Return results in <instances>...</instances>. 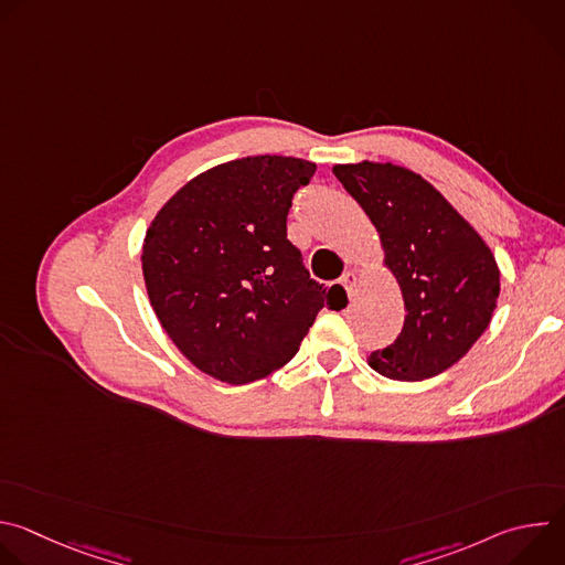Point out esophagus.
I'll list each match as a JSON object with an SVG mask.
<instances>
[{
  "label": "esophagus",
  "instance_id": "1",
  "mask_svg": "<svg viewBox=\"0 0 565 565\" xmlns=\"http://www.w3.org/2000/svg\"><path fill=\"white\" fill-rule=\"evenodd\" d=\"M340 284L344 286V290H347V292H349V297L353 299V297H355V292H358V275H355L353 270H349V273H344V275H342Z\"/></svg>",
  "mask_w": 565,
  "mask_h": 565
}]
</instances>
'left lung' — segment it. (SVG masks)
Returning a JSON list of instances; mask_svg holds the SVG:
<instances>
[{
	"instance_id": "1",
	"label": "left lung",
	"mask_w": 565,
	"mask_h": 565,
	"mask_svg": "<svg viewBox=\"0 0 565 565\" xmlns=\"http://www.w3.org/2000/svg\"><path fill=\"white\" fill-rule=\"evenodd\" d=\"M375 225L405 299V327L369 355L384 377L418 382L456 364L490 327L501 273L482 236L420 174L393 163L335 166Z\"/></svg>"
}]
</instances>
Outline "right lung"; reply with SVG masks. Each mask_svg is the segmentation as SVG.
<instances>
[{"mask_svg":"<svg viewBox=\"0 0 565 565\" xmlns=\"http://www.w3.org/2000/svg\"><path fill=\"white\" fill-rule=\"evenodd\" d=\"M317 166L248 156L185 183L147 227L142 277L177 349L203 373L248 384L288 364L344 288L317 284L286 236L292 196Z\"/></svg>","mask_w":565,"mask_h":565,"instance_id":"right-lung-1","label":"right lung"}]
</instances>
